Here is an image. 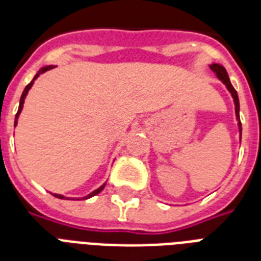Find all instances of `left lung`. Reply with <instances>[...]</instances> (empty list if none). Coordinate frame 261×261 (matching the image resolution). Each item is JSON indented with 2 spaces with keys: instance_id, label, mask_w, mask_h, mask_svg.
Here are the masks:
<instances>
[{
  "instance_id": "left-lung-1",
  "label": "left lung",
  "mask_w": 261,
  "mask_h": 261,
  "mask_svg": "<svg viewBox=\"0 0 261 261\" xmlns=\"http://www.w3.org/2000/svg\"><path fill=\"white\" fill-rule=\"evenodd\" d=\"M210 69L214 71V74L217 75V79H219L225 84V87L227 88V90L230 92L231 97H233V101H234V110H236V118H237V122H239V131H240V141H241V131H243V127H241V122H240V101H239V94L236 92V89L231 85L230 80H229V75H227L226 69L222 66V65H218V63H213L210 65Z\"/></svg>"
}]
</instances>
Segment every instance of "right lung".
<instances>
[{
    "instance_id": "add662e5",
    "label": "right lung",
    "mask_w": 261,
    "mask_h": 261,
    "mask_svg": "<svg viewBox=\"0 0 261 261\" xmlns=\"http://www.w3.org/2000/svg\"><path fill=\"white\" fill-rule=\"evenodd\" d=\"M53 67H54V66H44V67H42V69H40V70L38 71V74L35 75L34 80H32V81H31V83L28 84V85H27V87H25V89H24V92H22V94H21V97H20V106H18V111H17V114H16V118H14V127H16V124H17L18 115L21 114L22 106H24V98H25L27 93H28V90H30L31 88H32V85H34V81H35V80H36V79H38L39 75L42 74V73H44V71H47V70H50V69H53ZM104 187H106V182H104V184H102V186L98 187L97 190H94L93 192H90L89 195H87V196H84V198H77V200H87V199L92 198V196H94V195L100 194V192H101V191L104 190ZM53 195H54L55 198L65 199V196H63V195H59V194H53ZM66 199H70V198H66ZM71 199H73V198H71Z\"/></svg>"
}]
</instances>
